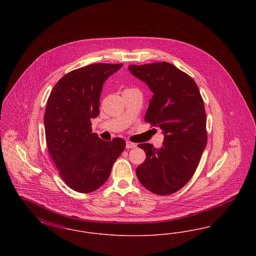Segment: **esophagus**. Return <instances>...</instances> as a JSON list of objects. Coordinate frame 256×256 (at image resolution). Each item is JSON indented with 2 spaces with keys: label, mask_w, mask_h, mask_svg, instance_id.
<instances>
[{
  "label": "esophagus",
  "mask_w": 256,
  "mask_h": 256,
  "mask_svg": "<svg viewBox=\"0 0 256 256\" xmlns=\"http://www.w3.org/2000/svg\"><path fill=\"white\" fill-rule=\"evenodd\" d=\"M135 146H136V144L130 142V141H128L126 144V148H135Z\"/></svg>",
  "instance_id": "1"
}]
</instances>
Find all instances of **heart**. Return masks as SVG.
Wrapping results in <instances>:
<instances>
[{"label": "heart", "instance_id": "b5f03b06", "mask_svg": "<svg viewBox=\"0 0 256 256\" xmlns=\"http://www.w3.org/2000/svg\"><path fill=\"white\" fill-rule=\"evenodd\" d=\"M126 90H132V89H126ZM126 90H124V91H126Z\"/></svg>", "mask_w": 256, "mask_h": 256}]
</instances>
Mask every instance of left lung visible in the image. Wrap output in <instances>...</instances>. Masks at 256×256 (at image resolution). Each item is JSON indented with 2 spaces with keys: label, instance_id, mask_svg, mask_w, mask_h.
<instances>
[{
  "label": "left lung",
  "instance_id": "left-lung-1",
  "mask_svg": "<svg viewBox=\"0 0 256 256\" xmlns=\"http://www.w3.org/2000/svg\"><path fill=\"white\" fill-rule=\"evenodd\" d=\"M128 70L154 93L145 122L165 134L159 148L138 145L146 160L137 167V178L154 194H174L191 180L206 146L204 100L195 80L169 62L130 65Z\"/></svg>",
  "mask_w": 256,
  "mask_h": 256
}]
</instances>
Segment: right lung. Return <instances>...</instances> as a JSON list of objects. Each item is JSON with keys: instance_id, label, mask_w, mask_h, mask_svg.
I'll use <instances>...</instances> for the list:
<instances>
[{"instance_id": "obj_1", "label": "right lung", "mask_w": 256, "mask_h": 256, "mask_svg": "<svg viewBox=\"0 0 256 256\" xmlns=\"http://www.w3.org/2000/svg\"><path fill=\"white\" fill-rule=\"evenodd\" d=\"M122 66L95 63L76 69L50 94L44 114L50 156L64 182L78 193H91L106 182L126 148L122 138L104 141L92 134L91 122L100 114L104 82Z\"/></svg>"}]
</instances>
